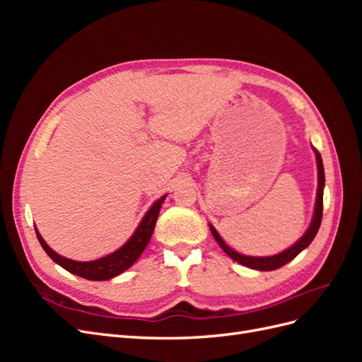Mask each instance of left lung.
<instances>
[{"label":"left lung","mask_w":362,"mask_h":362,"mask_svg":"<svg viewBox=\"0 0 362 362\" xmlns=\"http://www.w3.org/2000/svg\"><path fill=\"white\" fill-rule=\"evenodd\" d=\"M314 154H315V160H317V196H315V205H314V213H313V218L311 223L306 229L305 234L296 242L293 246H290L288 249L279 252L276 255H270V257H250V255H243L240 252L234 250L233 247H229L223 238L218 235V233L216 231V228L210 223V229L211 234L216 238V242L218 243L223 249L225 254L228 257H231L234 261L240 262L242 266H246L249 269L254 270H261V272H270V270H276L282 266H286L287 262H290L293 258L298 257L303 249L308 247L311 245V242L314 240L317 231H319L320 223H322V216H323V189H325V169H323V161H322V156L319 154V151L315 148H313Z\"/></svg>","instance_id":"left-lung-1"}]
</instances>
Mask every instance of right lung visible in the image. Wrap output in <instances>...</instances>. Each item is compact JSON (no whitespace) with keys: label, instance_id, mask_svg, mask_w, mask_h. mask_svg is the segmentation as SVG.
<instances>
[{"label":"right lung","instance_id":"obj_1","mask_svg":"<svg viewBox=\"0 0 362 362\" xmlns=\"http://www.w3.org/2000/svg\"><path fill=\"white\" fill-rule=\"evenodd\" d=\"M166 196L168 194H163L161 198H158L154 204L151 205L144 218L140 221L139 226L136 228L134 234L127 240L124 246H120L117 250L113 252V254H108L100 259L75 261L66 257H62L47 245L45 240H43L42 235L39 234L37 228H35L39 243L42 245L43 250L47 252L48 257L54 262H57V264L62 266L64 270L74 273L76 276H81L89 281L112 279L120 275V273H124L127 269H129L139 259V257L144 254V250L152 237V233H154L156 222L160 214V208L164 199H166Z\"/></svg>","mask_w":362,"mask_h":362}]
</instances>
